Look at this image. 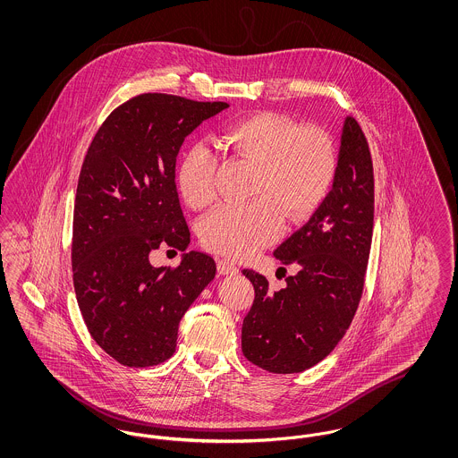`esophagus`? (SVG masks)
<instances>
[{"instance_id": "1", "label": "esophagus", "mask_w": 458, "mask_h": 458, "mask_svg": "<svg viewBox=\"0 0 458 458\" xmlns=\"http://www.w3.org/2000/svg\"><path fill=\"white\" fill-rule=\"evenodd\" d=\"M219 275H237L239 267L233 262L226 261V259H219L218 261Z\"/></svg>"}]
</instances>
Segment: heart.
<instances>
[{
	"label": "heart",
	"instance_id": "b5f03b06",
	"mask_svg": "<svg viewBox=\"0 0 458 458\" xmlns=\"http://www.w3.org/2000/svg\"><path fill=\"white\" fill-rule=\"evenodd\" d=\"M223 146L256 165L249 204H226L200 223L202 243L226 258L245 259L271 243L292 221L309 218L327 199L336 176V151L327 133L301 129L288 116L261 111L228 123ZM216 154L192 144L176 166V189L192 209L216 199Z\"/></svg>",
	"mask_w": 458,
	"mask_h": 458
}]
</instances>
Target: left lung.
Wrapping results in <instances>:
<instances>
[{"instance_id": "1", "label": "left lung", "mask_w": 458, "mask_h": 458, "mask_svg": "<svg viewBox=\"0 0 458 458\" xmlns=\"http://www.w3.org/2000/svg\"><path fill=\"white\" fill-rule=\"evenodd\" d=\"M372 226L369 146L355 118L347 116L331 192L304 226L275 250V258L292 264L297 273L273 292L259 273L242 271L256 290L242 325L247 360L275 374H292L331 353L362 297Z\"/></svg>"}]
</instances>
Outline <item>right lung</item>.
Instances as JSON below:
<instances>
[{
  "instance_id": "obj_1",
  "label": "right lung",
  "mask_w": 458,
  "mask_h": 458,
  "mask_svg": "<svg viewBox=\"0 0 458 458\" xmlns=\"http://www.w3.org/2000/svg\"><path fill=\"white\" fill-rule=\"evenodd\" d=\"M226 108L148 92L114 109L90 142L73 209V286L90 336L123 366L170 359L180 319L216 275L215 259L197 250L174 270L154 268L148 254L159 244L189 247L176 156Z\"/></svg>"
}]
</instances>
